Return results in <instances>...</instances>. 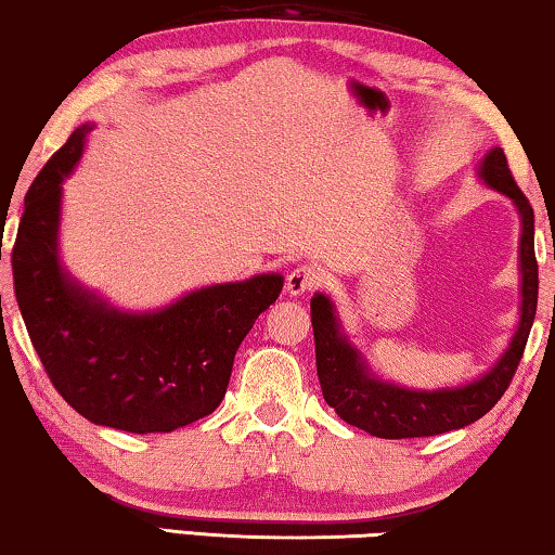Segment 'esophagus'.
<instances>
[{"label":"esophagus","mask_w":555,"mask_h":555,"mask_svg":"<svg viewBox=\"0 0 555 555\" xmlns=\"http://www.w3.org/2000/svg\"><path fill=\"white\" fill-rule=\"evenodd\" d=\"M318 272L313 268H308V264H298V268L291 270V275H287V283H285V291L287 295H293V298H298V295H308L313 293L318 287Z\"/></svg>","instance_id":"esophagus-1"}]
</instances>
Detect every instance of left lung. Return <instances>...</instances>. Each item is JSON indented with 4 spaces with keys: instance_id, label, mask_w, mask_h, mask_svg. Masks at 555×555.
Listing matches in <instances>:
<instances>
[{
    "instance_id": "1",
    "label": "left lung",
    "mask_w": 555,
    "mask_h": 555,
    "mask_svg": "<svg viewBox=\"0 0 555 555\" xmlns=\"http://www.w3.org/2000/svg\"><path fill=\"white\" fill-rule=\"evenodd\" d=\"M482 184L515 204L520 217V321L503 356L482 376L442 389H412L386 382L369 366L366 356L346 336L336 306L325 293L310 298V321L315 336V366L325 404L340 420L382 439L431 437L462 429L490 412L513 382L526 351L538 306V262L533 242V209L515 184L503 149L495 146L477 164Z\"/></svg>"
}]
</instances>
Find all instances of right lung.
Wrapping results in <instances>:
<instances>
[{
	"mask_svg": "<svg viewBox=\"0 0 555 555\" xmlns=\"http://www.w3.org/2000/svg\"><path fill=\"white\" fill-rule=\"evenodd\" d=\"M93 124L37 173L12 249L14 295L50 382L88 422L151 435L207 416L224 399L234 353L283 291V275L207 285L158 310H120L60 260L63 181Z\"/></svg>",
	"mask_w": 555,
	"mask_h": 555,
	"instance_id": "right-lung-1",
	"label": "right lung"
}]
</instances>
